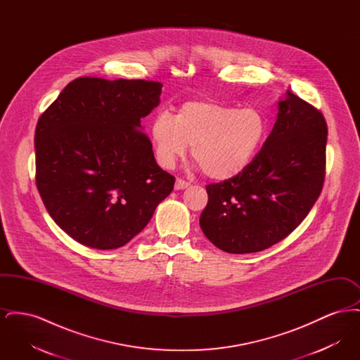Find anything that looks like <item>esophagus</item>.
Returning a JSON list of instances; mask_svg holds the SVG:
<instances>
[{"mask_svg": "<svg viewBox=\"0 0 360 360\" xmlns=\"http://www.w3.org/2000/svg\"><path fill=\"white\" fill-rule=\"evenodd\" d=\"M190 186V182L188 181H184V179H181V178H178L176 181H175V188L176 190H184V188H188Z\"/></svg>", "mask_w": 360, "mask_h": 360, "instance_id": "esophagus-1", "label": "esophagus"}]
</instances>
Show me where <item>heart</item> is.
I'll list each match as a JSON object with an SVG mask.
<instances>
[{
  "mask_svg": "<svg viewBox=\"0 0 360 360\" xmlns=\"http://www.w3.org/2000/svg\"><path fill=\"white\" fill-rule=\"evenodd\" d=\"M269 134L266 116L255 108L214 101L185 103L172 117L160 113L151 124L159 165L172 169L188 153L207 176L231 179L254 160Z\"/></svg>",
  "mask_w": 360,
  "mask_h": 360,
  "instance_id": "b5f03b06",
  "label": "heart"
}]
</instances>
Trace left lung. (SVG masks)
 <instances>
[{"mask_svg":"<svg viewBox=\"0 0 360 360\" xmlns=\"http://www.w3.org/2000/svg\"><path fill=\"white\" fill-rule=\"evenodd\" d=\"M326 119L290 90L271 134L239 175L206 186L200 225L229 254L263 251L289 236L317 201L326 178Z\"/></svg>","mask_w":360,"mask_h":360,"instance_id":"1","label":"left lung"}]
</instances>
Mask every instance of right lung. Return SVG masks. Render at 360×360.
<instances>
[{
    "instance_id": "1",
    "label": "right lung",
    "mask_w": 360,
    "mask_h": 360,
    "mask_svg": "<svg viewBox=\"0 0 360 360\" xmlns=\"http://www.w3.org/2000/svg\"><path fill=\"white\" fill-rule=\"evenodd\" d=\"M160 93L154 81L82 77L37 121L36 186L52 220L78 243L122 247L172 193L175 178L140 131Z\"/></svg>"
}]
</instances>
